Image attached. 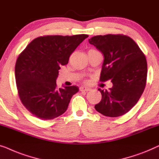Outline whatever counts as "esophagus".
<instances>
[{
    "label": "esophagus",
    "mask_w": 159,
    "mask_h": 159,
    "mask_svg": "<svg viewBox=\"0 0 159 159\" xmlns=\"http://www.w3.org/2000/svg\"><path fill=\"white\" fill-rule=\"evenodd\" d=\"M80 91H89L91 90L90 88H88V87H86V86H81L80 87Z\"/></svg>",
    "instance_id": "34e87169"
}]
</instances>
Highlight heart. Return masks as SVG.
Listing matches in <instances>:
<instances>
[{
	"label": "heart",
	"instance_id": "b5f03b06",
	"mask_svg": "<svg viewBox=\"0 0 159 159\" xmlns=\"http://www.w3.org/2000/svg\"><path fill=\"white\" fill-rule=\"evenodd\" d=\"M89 51H90V50H89Z\"/></svg>",
	"mask_w": 159,
	"mask_h": 159
}]
</instances>
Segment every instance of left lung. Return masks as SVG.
Here are the masks:
<instances>
[{"label": "left lung", "instance_id": "1", "mask_svg": "<svg viewBox=\"0 0 159 159\" xmlns=\"http://www.w3.org/2000/svg\"><path fill=\"white\" fill-rule=\"evenodd\" d=\"M104 55L101 81L111 80L109 90H99L102 100L95 109L103 115L120 117L136 104L146 87L147 62L138 44L122 34L94 36L89 39Z\"/></svg>", "mask_w": 159, "mask_h": 159}]
</instances>
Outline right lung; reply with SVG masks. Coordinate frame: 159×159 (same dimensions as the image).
<instances>
[{
	"label": "right lung",
	"mask_w": 159,
	"mask_h": 159,
	"mask_svg": "<svg viewBox=\"0 0 159 159\" xmlns=\"http://www.w3.org/2000/svg\"><path fill=\"white\" fill-rule=\"evenodd\" d=\"M89 37L44 36L32 40L18 57L15 78L24 106L39 119H55L68 109L78 86L58 89L56 79L60 66L67 65L70 55Z\"/></svg>",
	"instance_id": "obj_1"
}]
</instances>
